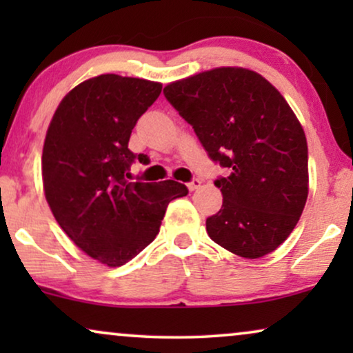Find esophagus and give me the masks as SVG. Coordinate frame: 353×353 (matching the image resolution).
Returning <instances> with one entry per match:
<instances>
[{"mask_svg":"<svg viewBox=\"0 0 353 353\" xmlns=\"http://www.w3.org/2000/svg\"><path fill=\"white\" fill-rule=\"evenodd\" d=\"M199 186H201V180H199V178H194V180L188 183V190H190V191H196Z\"/></svg>","mask_w":353,"mask_h":353,"instance_id":"34e87169","label":"esophagus"}]
</instances>
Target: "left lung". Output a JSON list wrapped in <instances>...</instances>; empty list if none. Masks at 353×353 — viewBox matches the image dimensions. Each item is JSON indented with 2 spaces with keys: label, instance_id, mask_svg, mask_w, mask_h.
Returning <instances> with one entry per match:
<instances>
[{
  "label": "left lung",
  "instance_id": "left-lung-1",
  "mask_svg": "<svg viewBox=\"0 0 353 353\" xmlns=\"http://www.w3.org/2000/svg\"><path fill=\"white\" fill-rule=\"evenodd\" d=\"M212 161L223 205L210 239L244 259L273 252L296 228L308 196L305 133L281 93L257 72L219 67L163 88Z\"/></svg>",
  "mask_w": 353,
  "mask_h": 353
}]
</instances>
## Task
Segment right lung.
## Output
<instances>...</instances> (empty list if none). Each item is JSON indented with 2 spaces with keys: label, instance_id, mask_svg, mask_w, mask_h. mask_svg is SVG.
Listing matches in <instances>:
<instances>
[{
  "label": "right lung",
  "instance_id": "add662e5",
  "mask_svg": "<svg viewBox=\"0 0 353 353\" xmlns=\"http://www.w3.org/2000/svg\"><path fill=\"white\" fill-rule=\"evenodd\" d=\"M162 85L105 74L77 85L57 105L41 156L45 196L64 233L90 257L122 267L156 238L181 183H130L128 149L138 119Z\"/></svg>",
  "mask_w": 353,
  "mask_h": 353
}]
</instances>
